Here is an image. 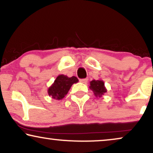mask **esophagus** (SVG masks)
<instances>
[{
  "instance_id": "obj_1",
  "label": "esophagus",
  "mask_w": 153,
  "mask_h": 153,
  "mask_svg": "<svg viewBox=\"0 0 153 153\" xmlns=\"http://www.w3.org/2000/svg\"><path fill=\"white\" fill-rule=\"evenodd\" d=\"M79 81L83 83H86L88 81V79H79Z\"/></svg>"
}]
</instances>
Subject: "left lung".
Wrapping results in <instances>:
<instances>
[{
	"instance_id": "1",
	"label": "left lung",
	"mask_w": 153,
	"mask_h": 153,
	"mask_svg": "<svg viewBox=\"0 0 153 153\" xmlns=\"http://www.w3.org/2000/svg\"><path fill=\"white\" fill-rule=\"evenodd\" d=\"M90 88L94 92L96 97H97V96L101 97L104 93H105L106 92V89L105 88V87H104V82L100 80H93L91 81V86H90Z\"/></svg>"
}]
</instances>
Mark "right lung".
<instances>
[{
    "instance_id": "1",
    "label": "right lung",
    "mask_w": 153,
    "mask_h": 153,
    "mask_svg": "<svg viewBox=\"0 0 153 153\" xmlns=\"http://www.w3.org/2000/svg\"><path fill=\"white\" fill-rule=\"evenodd\" d=\"M78 81V79L75 76L70 78L65 75H59L54 81L53 84L48 90V93L53 99L61 100L67 95L73 83Z\"/></svg>"
}]
</instances>
